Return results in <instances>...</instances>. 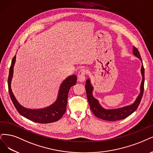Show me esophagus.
Wrapping results in <instances>:
<instances>
[{"label": "esophagus", "mask_w": 153, "mask_h": 153, "mask_svg": "<svg viewBox=\"0 0 153 153\" xmlns=\"http://www.w3.org/2000/svg\"><path fill=\"white\" fill-rule=\"evenodd\" d=\"M87 75V71L85 69H81L78 73V79L79 81L82 82L86 79V76Z\"/></svg>", "instance_id": "1"}]
</instances>
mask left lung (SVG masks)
Returning <instances> with one entry per match:
<instances>
[{
	"mask_svg": "<svg viewBox=\"0 0 153 153\" xmlns=\"http://www.w3.org/2000/svg\"><path fill=\"white\" fill-rule=\"evenodd\" d=\"M133 53L134 55L136 56L137 57H138L141 61H142L139 50L135 47H133ZM141 74H142L143 76V79L140 85V93L138 96L137 100H135L134 104H132V105L115 110H105L100 106V105L98 103V101L97 100H96L93 97L92 91L93 88V86H91V83H90L89 79H88L86 81V84L85 86L86 96L90 106V108H91L94 115L97 117L101 118V119L108 121L119 120L124 119V118H126L129 115H131L132 113H134L138 108L144 93V68L143 65L141 67Z\"/></svg>",
	"mask_w": 153,
	"mask_h": 153,
	"instance_id": "8db88e82",
	"label": "left lung"
}]
</instances>
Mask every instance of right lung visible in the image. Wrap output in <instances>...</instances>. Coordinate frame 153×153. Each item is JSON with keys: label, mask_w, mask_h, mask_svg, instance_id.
<instances>
[{"label": "right lung", "mask_w": 153, "mask_h": 153, "mask_svg": "<svg viewBox=\"0 0 153 153\" xmlns=\"http://www.w3.org/2000/svg\"><path fill=\"white\" fill-rule=\"evenodd\" d=\"M16 60V55L14 56L9 69L8 77V89L11 100L19 114L33 122L39 123H52L59 120L64 115L66 111L68 93L70 88L75 85L77 77L75 75L71 76L62 83L57 100L53 105L46 108L40 110H30L24 108L17 101L10 88V82L13 74V67Z\"/></svg>", "instance_id": "add662e5"}]
</instances>
